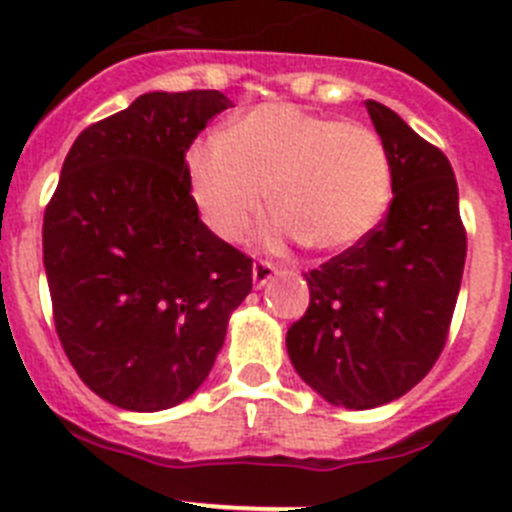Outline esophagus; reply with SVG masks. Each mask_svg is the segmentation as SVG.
<instances>
[{
    "mask_svg": "<svg viewBox=\"0 0 512 512\" xmlns=\"http://www.w3.org/2000/svg\"><path fill=\"white\" fill-rule=\"evenodd\" d=\"M274 274H277L274 264H269V261H256V264H253V271H251L253 287H256V289L266 287V284L274 279Z\"/></svg>",
    "mask_w": 512,
    "mask_h": 512,
    "instance_id": "1",
    "label": "esophagus"
}]
</instances>
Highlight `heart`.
<instances>
[{"mask_svg": "<svg viewBox=\"0 0 512 512\" xmlns=\"http://www.w3.org/2000/svg\"><path fill=\"white\" fill-rule=\"evenodd\" d=\"M189 187L212 233L241 241L266 205L274 233L315 251H341L372 233L392 200L390 153L377 130L261 104L187 158Z\"/></svg>", "mask_w": 512, "mask_h": 512, "instance_id": "heart-1", "label": "heart"}]
</instances>
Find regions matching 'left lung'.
I'll use <instances>...</instances> for the list:
<instances>
[{"instance_id":"8db88e82","label":"left lung","mask_w":512,"mask_h":512,"mask_svg":"<svg viewBox=\"0 0 512 512\" xmlns=\"http://www.w3.org/2000/svg\"><path fill=\"white\" fill-rule=\"evenodd\" d=\"M364 104L390 153L395 197L364 241L305 274L310 305L287 330L297 374L348 410L397 400L431 372L467 259L449 158L390 107Z\"/></svg>"}]
</instances>
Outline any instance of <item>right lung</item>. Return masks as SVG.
<instances>
[{
    "instance_id": "right-lung-1",
    "label": "right lung",
    "mask_w": 512,
    "mask_h": 512,
    "mask_svg": "<svg viewBox=\"0 0 512 512\" xmlns=\"http://www.w3.org/2000/svg\"><path fill=\"white\" fill-rule=\"evenodd\" d=\"M233 107L217 89L140 94L81 130L45 207L43 264L71 366L102 400H187L251 292L246 253L200 220L187 151Z\"/></svg>"
}]
</instances>
